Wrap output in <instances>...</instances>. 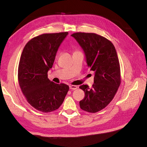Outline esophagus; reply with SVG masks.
Segmentation results:
<instances>
[{
    "label": "esophagus",
    "instance_id": "obj_1",
    "mask_svg": "<svg viewBox=\"0 0 147 147\" xmlns=\"http://www.w3.org/2000/svg\"><path fill=\"white\" fill-rule=\"evenodd\" d=\"M69 88H70V89H71V90H76V89L78 88V87H77L76 86L71 85L70 86H69Z\"/></svg>",
    "mask_w": 147,
    "mask_h": 147
}]
</instances>
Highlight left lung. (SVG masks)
<instances>
[{
	"instance_id": "obj_1",
	"label": "left lung",
	"mask_w": 147,
	"mask_h": 147,
	"mask_svg": "<svg viewBox=\"0 0 147 147\" xmlns=\"http://www.w3.org/2000/svg\"><path fill=\"white\" fill-rule=\"evenodd\" d=\"M82 48L86 62L94 72L91 88L82 85L85 97L80 101L83 110L96 113L113 100L121 84V70L115 47L104 37L94 33L76 32L71 35Z\"/></svg>"
}]
</instances>
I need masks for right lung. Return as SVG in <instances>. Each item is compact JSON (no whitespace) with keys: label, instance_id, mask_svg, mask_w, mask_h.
<instances>
[{"label":"right lung","instance_id":"1","mask_svg":"<svg viewBox=\"0 0 147 147\" xmlns=\"http://www.w3.org/2000/svg\"><path fill=\"white\" fill-rule=\"evenodd\" d=\"M67 34L65 32L39 35L26 44L21 54L18 67L20 88L27 102L42 112L58 109L69 89L66 84L51 82L47 74Z\"/></svg>","mask_w":147,"mask_h":147}]
</instances>
